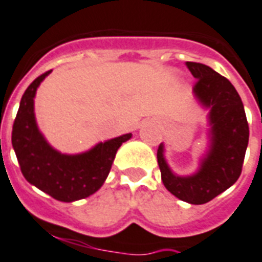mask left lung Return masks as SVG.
Here are the masks:
<instances>
[{
    "mask_svg": "<svg viewBox=\"0 0 262 262\" xmlns=\"http://www.w3.org/2000/svg\"><path fill=\"white\" fill-rule=\"evenodd\" d=\"M196 78L195 97L210 109L211 146L202 160L201 169L192 176H176L163 155V144L157 149V163L165 188L180 201L203 205L226 191L238 180L249 141V125L241 97L230 80L208 66L186 61Z\"/></svg>",
    "mask_w": 262,
    "mask_h": 262,
    "instance_id": "obj_1",
    "label": "left lung"
}]
</instances>
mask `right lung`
I'll list each match as a JSON object with an SVG mask.
<instances>
[{
    "mask_svg": "<svg viewBox=\"0 0 262 262\" xmlns=\"http://www.w3.org/2000/svg\"><path fill=\"white\" fill-rule=\"evenodd\" d=\"M37 76L21 98L12 130V145L20 169L28 182L56 201L74 202L97 192L109 175L116 153L132 133L99 142L80 155H61L44 140L37 129L33 98L42 79Z\"/></svg>",
    "mask_w": 262,
    "mask_h": 262,
    "instance_id": "1",
    "label": "right lung"
}]
</instances>
